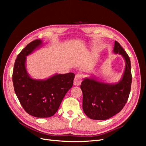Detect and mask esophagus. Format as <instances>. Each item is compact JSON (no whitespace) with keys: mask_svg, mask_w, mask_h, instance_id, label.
I'll return each instance as SVG.
<instances>
[{"mask_svg":"<svg viewBox=\"0 0 146 146\" xmlns=\"http://www.w3.org/2000/svg\"><path fill=\"white\" fill-rule=\"evenodd\" d=\"M83 75L80 74H77L76 77H75V78H74V83L75 85L76 86H78V85H80L81 83H82V81L83 80Z\"/></svg>","mask_w":146,"mask_h":146,"instance_id":"obj_1","label":"esophagus"}]
</instances>
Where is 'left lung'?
<instances>
[{"label": "left lung", "instance_id": "8db88e82", "mask_svg": "<svg viewBox=\"0 0 146 146\" xmlns=\"http://www.w3.org/2000/svg\"><path fill=\"white\" fill-rule=\"evenodd\" d=\"M114 52L122 55L125 60V71L120 82L110 85L85 78L81 83L83 110L90 119L105 120L113 117L121 111L129 99L132 79L130 58L116 41Z\"/></svg>", "mask_w": 146, "mask_h": 146}]
</instances>
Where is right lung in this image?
I'll return each mask as SVG.
<instances>
[{
    "instance_id": "right-lung-1",
    "label": "right lung",
    "mask_w": 146,
    "mask_h": 146,
    "mask_svg": "<svg viewBox=\"0 0 146 146\" xmlns=\"http://www.w3.org/2000/svg\"><path fill=\"white\" fill-rule=\"evenodd\" d=\"M41 44V40L36 39L22 50L16 59L12 78L15 93L25 111L34 117H49L72 88L75 74H56L44 80L30 78L25 69L26 56Z\"/></svg>"
}]
</instances>
